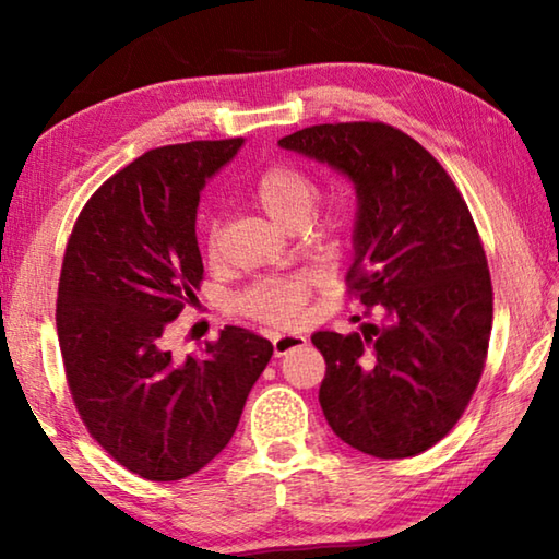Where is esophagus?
<instances>
[{"label":"esophagus","mask_w":559,"mask_h":559,"mask_svg":"<svg viewBox=\"0 0 559 559\" xmlns=\"http://www.w3.org/2000/svg\"><path fill=\"white\" fill-rule=\"evenodd\" d=\"M306 343H308L306 335L276 333V335H273V353H276V357H283V355H288L290 349H296V347L306 345Z\"/></svg>","instance_id":"34e87169"}]
</instances>
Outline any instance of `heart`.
Returning <instances> with one entry per match:
<instances>
[{
    "instance_id": "b5f03b06",
    "label": "heart",
    "mask_w": 559,
    "mask_h": 559,
    "mask_svg": "<svg viewBox=\"0 0 559 559\" xmlns=\"http://www.w3.org/2000/svg\"><path fill=\"white\" fill-rule=\"evenodd\" d=\"M249 194L273 222L286 226V229H296V226L306 224L313 234H325L335 224L330 214L308 216L318 200V187L310 175L293 165L273 163L266 169H261L249 185ZM206 251H210V257L216 253L214 231L206 236ZM310 288H313L310 273L298 271L286 273V276H269L251 283L249 288L239 293L234 298V310L246 318L261 320V323L286 328L300 318Z\"/></svg>"
}]
</instances>
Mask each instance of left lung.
Returning a JSON list of instances; mask_svg holds the SVG:
<instances>
[{"mask_svg":"<svg viewBox=\"0 0 559 559\" xmlns=\"http://www.w3.org/2000/svg\"><path fill=\"white\" fill-rule=\"evenodd\" d=\"M353 179L347 290L382 323L320 330V406L340 439L406 459L456 427L484 372L493 286L473 216L437 157L386 122H335L278 140Z\"/></svg>","mask_w":559,"mask_h":559,"instance_id":"1","label":"left lung"}]
</instances>
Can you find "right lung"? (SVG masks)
<instances>
[{"instance_id":"obj_1","label":"right lung","mask_w":559,"mask_h":559,"mask_svg":"<svg viewBox=\"0 0 559 559\" xmlns=\"http://www.w3.org/2000/svg\"><path fill=\"white\" fill-rule=\"evenodd\" d=\"M243 138L150 150L75 219L63 253L56 330L83 424L120 466L147 480L204 468L239 427L273 345L226 325L202 357L175 359L165 333L204 276L200 192Z\"/></svg>"}]
</instances>
